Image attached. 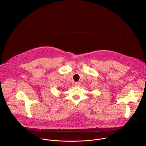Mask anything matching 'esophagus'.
<instances>
[{
  "label": "esophagus",
  "mask_w": 146,
  "mask_h": 146,
  "mask_svg": "<svg viewBox=\"0 0 146 146\" xmlns=\"http://www.w3.org/2000/svg\"><path fill=\"white\" fill-rule=\"evenodd\" d=\"M74 85L76 87H79L81 85V83L80 82H76L74 83Z\"/></svg>",
  "instance_id": "34e87169"
}]
</instances>
